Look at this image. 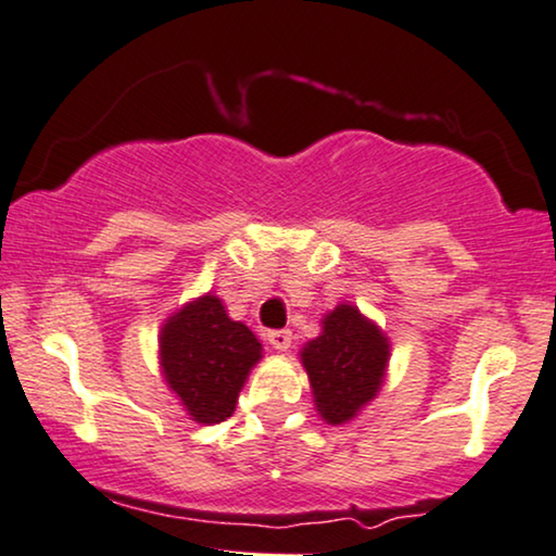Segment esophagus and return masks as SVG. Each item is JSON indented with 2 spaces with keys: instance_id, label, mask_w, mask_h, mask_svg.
Returning <instances> with one entry per match:
<instances>
[{
  "instance_id": "1",
  "label": "esophagus",
  "mask_w": 556,
  "mask_h": 556,
  "mask_svg": "<svg viewBox=\"0 0 556 556\" xmlns=\"http://www.w3.org/2000/svg\"><path fill=\"white\" fill-rule=\"evenodd\" d=\"M266 339H269V343H271L274 349L287 351V349H290V343H292V330L290 328L269 330V336H266Z\"/></svg>"
}]
</instances>
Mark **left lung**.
Masks as SVG:
<instances>
[{"label": "left lung", "mask_w": 556, "mask_h": 556, "mask_svg": "<svg viewBox=\"0 0 556 556\" xmlns=\"http://www.w3.org/2000/svg\"><path fill=\"white\" fill-rule=\"evenodd\" d=\"M390 346L375 323L351 305H339L323 320V333L302 351L320 416L346 424L377 395Z\"/></svg>", "instance_id": "obj_1"}]
</instances>
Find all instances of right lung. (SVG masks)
Instances as JSON below:
<instances>
[{
  "label": "right lung",
  "instance_id": "add662e5",
  "mask_svg": "<svg viewBox=\"0 0 556 556\" xmlns=\"http://www.w3.org/2000/svg\"><path fill=\"white\" fill-rule=\"evenodd\" d=\"M262 359V343L223 302L205 294L161 330V367L168 388L197 424H220L233 413L245 375Z\"/></svg>",
  "mask_w": 556,
  "mask_h": 556
}]
</instances>
